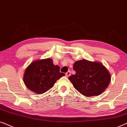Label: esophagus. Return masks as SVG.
<instances>
[{
	"mask_svg": "<svg viewBox=\"0 0 127 127\" xmlns=\"http://www.w3.org/2000/svg\"><path fill=\"white\" fill-rule=\"evenodd\" d=\"M70 75H71V72L69 71H68V72L65 74V76H67V77H69Z\"/></svg>",
	"mask_w": 127,
	"mask_h": 127,
	"instance_id": "esophagus-1",
	"label": "esophagus"
}]
</instances>
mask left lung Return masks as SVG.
<instances>
[{"label":"left lung","instance_id":"obj_1","mask_svg":"<svg viewBox=\"0 0 127 127\" xmlns=\"http://www.w3.org/2000/svg\"><path fill=\"white\" fill-rule=\"evenodd\" d=\"M73 69L76 74L68 79L74 88L86 97L97 96L109 85L111 75L100 62L82 59L75 62Z\"/></svg>","mask_w":127,"mask_h":127}]
</instances>
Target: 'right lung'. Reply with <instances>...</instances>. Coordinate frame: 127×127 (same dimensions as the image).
I'll return each instance as SVG.
<instances>
[{
  "instance_id": "1",
  "label": "right lung",
  "mask_w": 127,
  "mask_h": 127,
  "mask_svg": "<svg viewBox=\"0 0 127 127\" xmlns=\"http://www.w3.org/2000/svg\"><path fill=\"white\" fill-rule=\"evenodd\" d=\"M65 75L60 72V67L53 63L51 58L38 59L32 62L25 71V85L37 94H43L51 89L57 80Z\"/></svg>"
}]
</instances>
